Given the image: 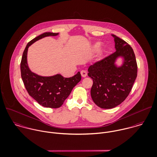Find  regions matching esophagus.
I'll return each instance as SVG.
<instances>
[{"instance_id":"1","label":"esophagus","mask_w":157,"mask_h":157,"mask_svg":"<svg viewBox=\"0 0 157 157\" xmlns=\"http://www.w3.org/2000/svg\"><path fill=\"white\" fill-rule=\"evenodd\" d=\"M81 76H82L83 78H85V77H86V76L87 75V71H85V70H82V71H81Z\"/></svg>"}]
</instances>
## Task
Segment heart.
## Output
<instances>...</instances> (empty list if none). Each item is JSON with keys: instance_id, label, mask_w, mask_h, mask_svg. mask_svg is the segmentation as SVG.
Wrapping results in <instances>:
<instances>
[{"instance_id": "obj_1", "label": "heart", "mask_w": 157, "mask_h": 157, "mask_svg": "<svg viewBox=\"0 0 157 157\" xmlns=\"http://www.w3.org/2000/svg\"><path fill=\"white\" fill-rule=\"evenodd\" d=\"M101 44H102L101 42H100V41L95 43L93 44V46H92V49H93V51H95V52H97L99 49H100V47H101ZM106 51V48L105 46V47H103L102 48H101L100 50H99V52H98L99 56H102L105 53Z\"/></svg>"}]
</instances>
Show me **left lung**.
<instances>
[{
    "label": "left lung",
    "mask_w": 157,
    "mask_h": 157,
    "mask_svg": "<svg viewBox=\"0 0 157 157\" xmlns=\"http://www.w3.org/2000/svg\"><path fill=\"white\" fill-rule=\"evenodd\" d=\"M116 52L90 65L88 76L93 79L90 90L94 102L103 109H111L122 103L129 95L137 77V63L132 48L112 34ZM122 60L117 65V61Z\"/></svg>",
    "instance_id": "left-lung-1"
}]
</instances>
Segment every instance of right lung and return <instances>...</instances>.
Here are the masks:
<instances>
[{"instance_id": "add662e5", "label": "right lung", "mask_w": 157, "mask_h": 157, "mask_svg": "<svg viewBox=\"0 0 157 157\" xmlns=\"http://www.w3.org/2000/svg\"><path fill=\"white\" fill-rule=\"evenodd\" d=\"M59 34L46 32L32 40L27 43L23 52L21 62V78L29 95L40 105L51 108H58L63 105L73 87L81 81L80 72L71 78H64L60 74L51 76L38 75L32 72L28 66L27 51L29 47L35 41Z\"/></svg>"}]
</instances>
